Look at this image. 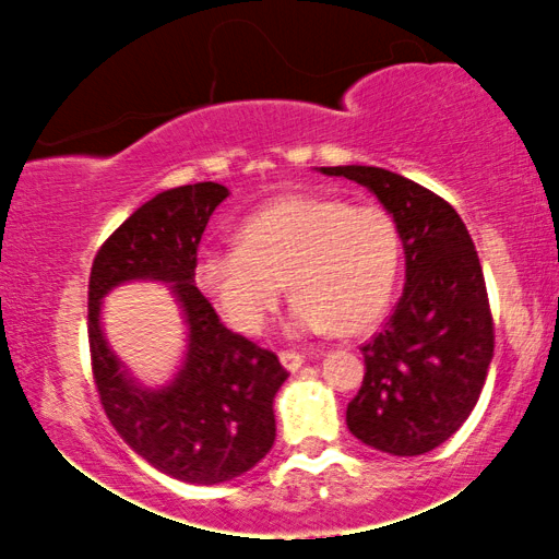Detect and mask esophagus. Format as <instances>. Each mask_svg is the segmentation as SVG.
<instances>
[{
	"instance_id": "obj_1",
	"label": "esophagus",
	"mask_w": 559,
	"mask_h": 559,
	"mask_svg": "<svg viewBox=\"0 0 559 559\" xmlns=\"http://www.w3.org/2000/svg\"><path fill=\"white\" fill-rule=\"evenodd\" d=\"M305 360L307 357L305 355H299V352H281V365H284L286 370H299L301 365H305Z\"/></svg>"
}]
</instances>
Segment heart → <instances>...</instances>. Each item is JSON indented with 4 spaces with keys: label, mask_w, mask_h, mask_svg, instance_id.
Listing matches in <instances>:
<instances>
[{
    "label": "heart",
    "mask_w": 559,
    "mask_h": 559,
    "mask_svg": "<svg viewBox=\"0 0 559 559\" xmlns=\"http://www.w3.org/2000/svg\"><path fill=\"white\" fill-rule=\"evenodd\" d=\"M402 271V234L378 204L286 194L241 223L239 243L207 247L194 281L234 331L258 336L271 323L284 281L297 297L292 336L360 333L389 310Z\"/></svg>",
    "instance_id": "obj_1"
}]
</instances>
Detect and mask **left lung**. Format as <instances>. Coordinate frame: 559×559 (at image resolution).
<instances>
[{"instance_id": "left-lung-1", "label": "left lung", "mask_w": 559, "mask_h": 559, "mask_svg": "<svg viewBox=\"0 0 559 559\" xmlns=\"http://www.w3.org/2000/svg\"><path fill=\"white\" fill-rule=\"evenodd\" d=\"M320 173L365 186L396 221L404 249L402 299L362 346L365 378L346 426L396 457L426 454L463 426L489 376L493 323L478 252L452 204L400 173L370 165Z\"/></svg>"}]
</instances>
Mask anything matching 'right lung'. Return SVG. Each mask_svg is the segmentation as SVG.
I'll use <instances>...</instances> for the list:
<instances>
[{
    "label": "right lung",
    "mask_w": 559,
    "mask_h": 559,
    "mask_svg": "<svg viewBox=\"0 0 559 559\" xmlns=\"http://www.w3.org/2000/svg\"><path fill=\"white\" fill-rule=\"evenodd\" d=\"M226 197L213 181L152 197L102 243L88 278V344L107 418L141 460L199 486L239 478L271 452L273 402L288 378L273 352L228 331L194 284L199 239ZM136 280L170 285L187 325L182 365L159 388L124 368L100 323L106 294Z\"/></svg>",
    "instance_id": "right-lung-1"
}]
</instances>
